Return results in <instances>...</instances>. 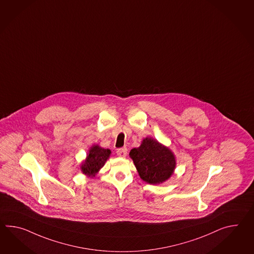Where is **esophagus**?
I'll list each match as a JSON object with an SVG mask.
<instances>
[{"label": "esophagus", "instance_id": "34e87169", "mask_svg": "<svg viewBox=\"0 0 254 254\" xmlns=\"http://www.w3.org/2000/svg\"><path fill=\"white\" fill-rule=\"evenodd\" d=\"M117 154L121 158H125L127 154V148H121V149H118L117 150Z\"/></svg>", "mask_w": 254, "mask_h": 254}]
</instances>
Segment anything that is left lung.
Wrapping results in <instances>:
<instances>
[{
  "label": "left lung",
  "mask_w": 254,
  "mask_h": 254,
  "mask_svg": "<svg viewBox=\"0 0 254 254\" xmlns=\"http://www.w3.org/2000/svg\"><path fill=\"white\" fill-rule=\"evenodd\" d=\"M132 159L138 175L149 185H161L172 177L176 168L175 155L167 146L147 136L138 148L131 149Z\"/></svg>",
  "instance_id": "8db88e82"
}]
</instances>
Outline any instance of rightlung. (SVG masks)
Returning <instances> with one entry per match:
<instances>
[{
    "label": "right lung",
    "mask_w": 254,
    "mask_h": 254,
    "mask_svg": "<svg viewBox=\"0 0 254 254\" xmlns=\"http://www.w3.org/2000/svg\"><path fill=\"white\" fill-rule=\"evenodd\" d=\"M111 150L100 147L98 144L93 145L87 152L85 160L81 163V173L88 177H95L100 170L104 167L106 161L110 158Z\"/></svg>",
    "instance_id": "obj_1"
}]
</instances>
